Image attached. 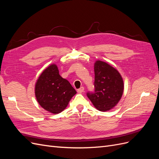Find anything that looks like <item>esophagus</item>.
I'll list each match as a JSON object with an SVG mask.
<instances>
[{
  "instance_id": "obj_1",
  "label": "esophagus",
  "mask_w": 159,
  "mask_h": 159,
  "mask_svg": "<svg viewBox=\"0 0 159 159\" xmlns=\"http://www.w3.org/2000/svg\"><path fill=\"white\" fill-rule=\"evenodd\" d=\"M84 91V87H81V88H80V89H78V92L79 93H83Z\"/></svg>"
}]
</instances>
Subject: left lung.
Masks as SVG:
<instances>
[{
    "label": "left lung",
    "instance_id": "left-lung-1",
    "mask_svg": "<svg viewBox=\"0 0 159 159\" xmlns=\"http://www.w3.org/2000/svg\"><path fill=\"white\" fill-rule=\"evenodd\" d=\"M95 92L88 93V98L93 106L100 111L113 109L121 99L124 83L117 69L103 61L94 63Z\"/></svg>",
    "mask_w": 159,
    "mask_h": 159
}]
</instances>
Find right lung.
I'll return each mask as SVG.
<instances>
[{
    "label": "right lung",
    "mask_w": 159,
    "mask_h": 159,
    "mask_svg": "<svg viewBox=\"0 0 159 159\" xmlns=\"http://www.w3.org/2000/svg\"><path fill=\"white\" fill-rule=\"evenodd\" d=\"M34 93L37 102L43 109L57 114L67 107L77 92L69 81L59 74L56 64H52L38 77Z\"/></svg>",
    "instance_id": "right-lung-1"
}]
</instances>
